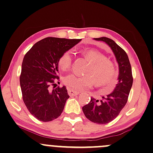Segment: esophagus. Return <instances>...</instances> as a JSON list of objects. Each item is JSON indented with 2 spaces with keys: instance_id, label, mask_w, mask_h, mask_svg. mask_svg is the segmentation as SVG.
Here are the masks:
<instances>
[{
  "instance_id": "1",
  "label": "esophagus",
  "mask_w": 153,
  "mask_h": 153,
  "mask_svg": "<svg viewBox=\"0 0 153 153\" xmlns=\"http://www.w3.org/2000/svg\"><path fill=\"white\" fill-rule=\"evenodd\" d=\"M68 94L70 96H75L79 94V92H78V91L71 90V89H68Z\"/></svg>"
}]
</instances>
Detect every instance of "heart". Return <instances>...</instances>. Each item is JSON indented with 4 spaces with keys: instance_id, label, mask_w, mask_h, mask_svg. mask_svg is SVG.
Here are the masks:
<instances>
[{
    "instance_id": "b5f03b06",
    "label": "heart",
    "mask_w": 153,
    "mask_h": 153,
    "mask_svg": "<svg viewBox=\"0 0 153 153\" xmlns=\"http://www.w3.org/2000/svg\"><path fill=\"white\" fill-rule=\"evenodd\" d=\"M90 65L86 75L71 73L65 76L63 82L71 90H84L92 88L94 82L104 88V93L108 94L116 85V70L114 63L102 52L97 50H87L84 53ZM73 52L68 50L62 54L59 60V66L63 71L70 68L73 63Z\"/></svg>"
}]
</instances>
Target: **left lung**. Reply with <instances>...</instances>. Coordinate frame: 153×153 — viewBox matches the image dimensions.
Wrapping results in <instances>:
<instances>
[{"label": "left lung", "mask_w": 153, "mask_h": 153, "mask_svg": "<svg viewBox=\"0 0 153 153\" xmlns=\"http://www.w3.org/2000/svg\"><path fill=\"white\" fill-rule=\"evenodd\" d=\"M94 39L105 42L114 54L119 65L118 83L113 92L107 97H102L100 101L91 98L90 102L82 107V111L92 122L106 124L113 121L126 104L133 85L132 71L128 55L114 40L107 37Z\"/></svg>", "instance_id": "1"}]
</instances>
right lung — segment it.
<instances>
[{"label": "right lung", "mask_w": 153, "mask_h": 153, "mask_svg": "<svg viewBox=\"0 0 153 153\" xmlns=\"http://www.w3.org/2000/svg\"><path fill=\"white\" fill-rule=\"evenodd\" d=\"M81 39L46 37L36 42L25 54L20 77L25 105L34 117L44 122L57 119L69 98L65 86L50 90L59 80V60Z\"/></svg>", "instance_id": "add662e5"}]
</instances>
